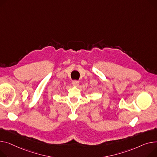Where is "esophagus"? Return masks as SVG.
Returning <instances> with one entry per match:
<instances>
[{
	"mask_svg": "<svg viewBox=\"0 0 157 157\" xmlns=\"http://www.w3.org/2000/svg\"><path fill=\"white\" fill-rule=\"evenodd\" d=\"M72 85L75 86H78L79 85V81L76 80H74L72 81Z\"/></svg>",
	"mask_w": 157,
	"mask_h": 157,
	"instance_id": "obj_1",
	"label": "esophagus"
}]
</instances>
